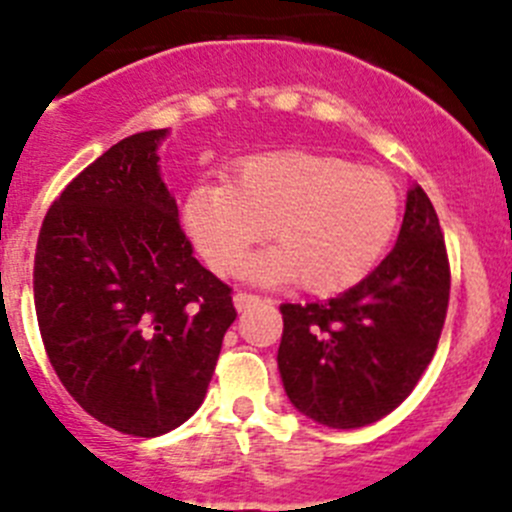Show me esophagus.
I'll use <instances>...</instances> for the list:
<instances>
[{"instance_id": "obj_1", "label": "esophagus", "mask_w": 512, "mask_h": 512, "mask_svg": "<svg viewBox=\"0 0 512 512\" xmlns=\"http://www.w3.org/2000/svg\"><path fill=\"white\" fill-rule=\"evenodd\" d=\"M262 302V297L260 295H252V292H237L235 295V307L237 310H250V307H255V305H260Z\"/></svg>"}]
</instances>
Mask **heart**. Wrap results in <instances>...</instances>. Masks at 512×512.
<instances>
[{
  "label": "heart",
  "instance_id": "obj_1",
  "mask_svg": "<svg viewBox=\"0 0 512 512\" xmlns=\"http://www.w3.org/2000/svg\"><path fill=\"white\" fill-rule=\"evenodd\" d=\"M398 222V187L385 172L307 150L247 157L235 167V185L200 182L185 200V230L212 270L235 275L270 235L277 247L247 275L262 282L297 277L312 295H337L365 280Z\"/></svg>",
  "mask_w": 512,
  "mask_h": 512
}]
</instances>
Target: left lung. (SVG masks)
<instances>
[{"label":"left lung","mask_w":512,"mask_h":512,"mask_svg":"<svg viewBox=\"0 0 512 512\" xmlns=\"http://www.w3.org/2000/svg\"><path fill=\"white\" fill-rule=\"evenodd\" d=\"M448 300L443 230L415 185L398 242L365 280L327 302L280 305L277 367L290 403L340 430L393 413L433 360Z\"/></svg>","instance_id":"left-lung-1"}]
</instances>
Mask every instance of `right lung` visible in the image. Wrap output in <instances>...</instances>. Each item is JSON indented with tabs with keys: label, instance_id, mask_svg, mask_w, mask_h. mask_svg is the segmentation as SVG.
<instances>
[{
	"label": "right lung",
	"instance_id": "right-lung-1",
	"mask_svg": "<svg viewBox=\"0 0 512 512\" xmlns=\"http://www.w3.org/2000/svg\"><path fill=\"white\" fill-rule=\"evenodd\" d=\"M167 130L132 135L52 202L34 307L54 372L107 428L157 438L202 405L235 322L232 287L192 255L160 177Z\"/></svg>",
	"mask_w": 512,
	"mask_h": 512
}]
</instances>
